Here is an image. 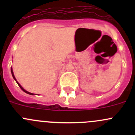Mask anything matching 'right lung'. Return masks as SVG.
I'll return each mask as SVG.
<instances>
[{
	"label": "right lung",
	"mask_w": 135,
	"mask_h": 135,
	"mask_svg": "<svg viewBox=\"0 0 135 135\" xmlns=\"http://www.w3.org/2000/svg\"><path fill=\"white\" fill-rule=\"evenodd\" d=\"M11 73H12V76H13V79H14V80H16V82H17V84H18V85H19V86H20V88H21V89H22V90H23V91H24V92H25V93H27V94H29V95H35V94H34V93H30V92H28V91H26V90H25V89H23V88H22V86H21V85H20V84H19V83H18V82H17V80H16V78H15V76H14V74H13V70H12V68H11Z\"/></svg>",
	"instance_id": "1"
}]
</instances>
